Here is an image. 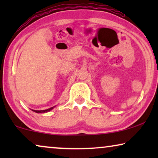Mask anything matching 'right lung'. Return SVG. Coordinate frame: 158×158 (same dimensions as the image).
<instances>
[{"label": "right lung", "instance_id": "1", "mask_svg": "<svg viewBox=\"0 0 158 158\" xmlns=\"http://www.w3.org/2000/svg\"><path fill=\"white\" fill-rule=\"evenodd\" d=\"M55 106H53L50 108V109H45V110H40V111H37V110H32V111L36 112V113H46V112H49V111H51V110H52L54 108Z\"/></svg>", "mask_w": 158, "mask_h": 158}]
</instances>
